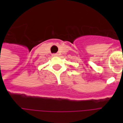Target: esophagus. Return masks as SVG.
Instances as JSON below:
<instances>
[{"mask_svg":"<svg viewBox=\"0 0 123 123\" xmlns=\"http://www.w3.org/2000/svg\"><path fill=\"white\" fill-rule=\"evenodd\" d=\"M52 55H53V57H57V56H58V54H57V53H54V54H53Z\"/></svg>","mask_w":123,"mask_h":123,"instance_id":"esophagus-1","label":"esophagus"}]
</instances>
